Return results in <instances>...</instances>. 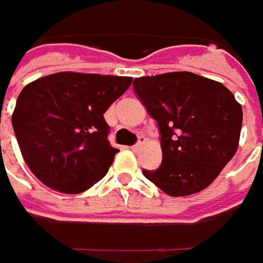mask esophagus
<instances>
[{
	"mask_svg": "<svg viewBox=\"0 0 263 263\" xmlns=\"http://www.w3.org/2000/svg\"><path fill=\"white\" fill-rule=\"evenodd\" d=\"M144 144H145V138H142V137H141L140 141H138V142H137V144L132 147V149H134V151H137V149L142 148V145H144Z\"/></svg>",
	"mask_w": 263,
	"mask_h": 263,
	"instance_id": "esophagus-1",
	"label": "esophagus"
}]
</instances>
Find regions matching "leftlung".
Wrapping results in <instances>:
<instances>
[{
    "label": "left lung",
    "mask_w": 263,
    "mask_h": 263,
    "mask_svg": "<svg viewBox=\"0 0 263 263\" xmlns=\"http://www.w3.org/2000/svg\"><path fill=\"white\" fill-rule=\"evenodd\" d=\"M134 88L161 134L163 161L144 176L170 196L211 185L239 147L243 110L233 93L187 71L135 78Z\"/></svg>",
    "instance_id": "1"
}]
</instances>
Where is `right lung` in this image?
<instances>
[{
  "label": "right lung",
  "mask_w": 263,
  "mask_h": 263,
  "mask_svg": "<svg viewBox=\"0 0 263 263\" xmlns=\"http://www.w3.org/2000/svg\"><path fill=\"white\" fill-rule=\"evenodd\" d=\"M132 77L57 72L37 78L17 97L11 122L26 164L53 191L81 194L114 163L103 114Z\"/></svg>",
  "instance_id": "add662e5"
}]
</instances>
